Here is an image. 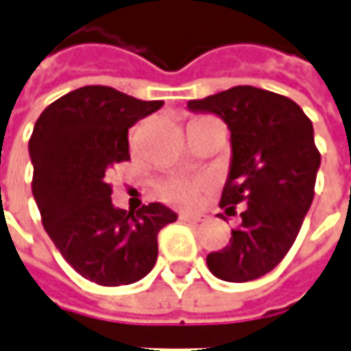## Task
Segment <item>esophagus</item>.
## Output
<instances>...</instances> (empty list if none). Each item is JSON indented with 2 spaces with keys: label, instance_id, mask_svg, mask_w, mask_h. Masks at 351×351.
Wrapping results in <instances>:
<instances>
[{
  "label": "esophagus",
  "instance_id": "34e87169",
  "mask_svg": "<svg viewBox=\"0 0 351 351\" xmlns=\"http://www.w3.org/2000/svg\"><path fill=\"white\" fill-rule=\"evenodd\" d=\"M180 220L188 221V223H199V221H203V216H199V214H180Z\"/></svg>",
  "mask_w": 351,
  "mask_h": 351
}]
</instances>
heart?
Wrapping results in <instances>:
<instances>
[{
  "mask_svg": "<svg viewBox=\"0 0 351 351\" xmlns=\"http://www.w3.org/2000/svg\"><path fill=\"white\" fill-rule=\"evenodd\" d=\"M205 190L206 182L201 178H173L161 184L160 195L173 205L191 206L197 203V199Z\"/></svg>",
  "mask_w": 351,
  "mask_h": 351,
  "instance_id": "b5f03b06",
  "label": "heart"
}]
</instances>
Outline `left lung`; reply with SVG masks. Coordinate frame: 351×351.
Masks as SVG:
<instances>
[{"label":"left lung","mask_w":351,"mask_h":351,"mask_svg":"<svg viewBox=\"0 0 351 351\" xmlns=\"http://www.w3.org/2000/svg\"><path fill=\"white\" fill-rule=\"evenodd\" d=\"M188 107L229 125L233 160L220 208L235 216L244 205L243 223L206 265L226 282L259 278L286 258L312 205L322 163L312 122L289 97L254 86L191 99Z\"/></svg>","instance_id":"left-lung-1"}]
</instances>
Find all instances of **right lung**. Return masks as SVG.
<instances>
[{
  "label": "right lung",
  "mask_w": 351,
  "mask_h": 351,
  "mask_svg": "<svg viewBox=\"0 0 351 351\" xmlns=\"http://www.w3.org/2000/svg\"><path fill=\"white\" fill-rule=\"evenodd\" d=\"M163 101L110 86H82L45 108L29 137L32 191L50 241L80 276L99 286L133 284L152 271L158 233L176 221L161 203L114 208L107 176L130 160L128 131Z\"/></svg>",
  "instance_id": "add662e5"
}]
</instances>
